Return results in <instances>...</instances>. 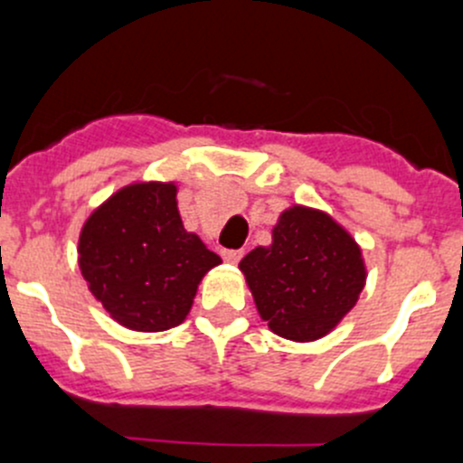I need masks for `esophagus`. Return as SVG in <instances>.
Here are the masks:
<instances>
[{"label":"esophagus","instance_id":"34e87169","mask_svg":"<svg viewBox=\"0 0 463 463\" xmlns=\"http://www.w3.org/2000/svg\"><path fill=\"white\" fill-rule=\"evenodd\" d=\"M222 258H223V261H228V264H237V261H240L241 258H244V250H232V249H226V250H222Z\"/></svg>","mask_w":463,"mask_h":463}]
</instances>
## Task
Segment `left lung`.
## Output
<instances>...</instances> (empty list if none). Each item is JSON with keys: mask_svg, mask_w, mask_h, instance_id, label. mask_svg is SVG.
<instances>
[{"mask_svg": "<svg viewBox=\"0 0 463 463\" xmlns=\"http://www.w3.org/2000/svg\"><path fill=\"white\" fill-rule=\"evenodd\" d=\"M261 320L296 343L326 335L356 307L367 269L361 246L331 214L291 205L273 241L240 261Z\"/></svg>", "mask_w": 463, "mask_h": 463, "instance_id": "left-lung-1", "label": "left lung"}]
</instances>
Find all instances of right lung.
I'll list each match as a JSON object with an SVG mask.
<instances>
[{
    "label": "right lung",
    "instance_id": "obj_1",
    "mask_svg": "<svg viewBox=\"0 0 463 463\" xmlns=\"http://www.w3.org/2000/svg\"><path fill=\"white\" fill-rule=\"evenodd\" d=\"M175 181H138L98 205L80 231L78 264L89 291L118 325L165 331L193 309L203 275L222 258L188 232Z\"/></svg>",
    "mask_w": 463,
    "mask_h": 463
}]
</instances>
